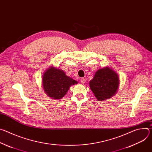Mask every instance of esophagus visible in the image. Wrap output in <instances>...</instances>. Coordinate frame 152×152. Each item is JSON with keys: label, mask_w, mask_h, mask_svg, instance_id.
<instances>
[{"label": "esophagus", "mask_w": 152, "mask_h": 152, "mask_svg": "<svg viewBox=\"0 0 152 152\" xmlns=\"http://www.w3.org/2000/svg\"><path fill=\"white\" fill-rule=\"evenodd\" d=\"M86 81V77H82L80 79V82L82 83V84H84Z\"/></svg>", "instance_id": "34e87169"}]
</instances>
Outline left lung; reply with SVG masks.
Wrapping results in <instances>:
<instances>
[{"label":"left lung","instance_id":"8db88e82","mask_svg":"<svg viewBox=\"0 0 152 152\" xmlns=\"http://www.w3.org/2000/svg\"><path fill=\"white\" fill-rule=\"evenodd\" d=\"M119 85L118 75L109 67L99 69L89 83L94 96L100 101L114 96L118 91Z\"/></svg>","mask_w":152,"mask_h":152}]
</instances>
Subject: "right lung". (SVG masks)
Returning a JSON list of instances; mask_svg holds the SVG:
<instances>
[{
	"instance_id": "1",
	"label": "right lung",
	"mask_w": 152,
	"mask_h": 152,
	"mask_svg": "<svg viewBox=\"0 0 152 152\" xmlns=\"http://www.w3.org/2000/svg\"><path fill=\"white\" fill-rule=\"evenodd\" d=\"M77 82L69 77L65 72L51 66L42 76V89L50 98L59 100L66 95L72 85Z\"/></svg>"
}]
</instances>
